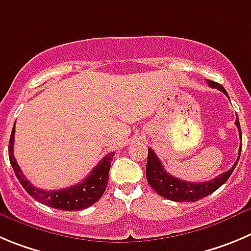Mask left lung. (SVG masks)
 <instances>
[{
  "mask_svg": "<svg viewBox=\"0 0 251 251\" xmlns=\"http://www.w3.org/2000/svg\"><path fill=\"white\" fill-rule=\"evenodd\" d=\"M207 83H209L210 87L218 89L219 91L224 92L227 98H229L226 90L221 86V85H219L218 82L207 80ZM235 125L238 126L239 135H240L241 137V128L238 117H236L235 120ZM240 152L241 146L240 149H239L238 160L235 161V164L232 165V168L230 169V170L225 171V173L220 174L219 176H216L215 179L204 182H189L185 181V180L177 179L175 176L166 173V170H165L164 166H162L161 161H160L159 157L156 156V153L153 152V150L149 149L148 164H146V179H148L149 185H150L160 196H162V198L173 200V201H198L200 199L206 198L207 195H210L211 193L218 190L221 185L226 182V180L229 179L230 175H231L232 171H234V169H235V166L238 165L239 159H240Z\"/></svg>",
  "mask_w": 251,
  "mask_h": 251,
  "instance_id": "left-lung-1",
  "label": "left lung"
}]
</instances>
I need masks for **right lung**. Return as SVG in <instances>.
I'll list each match as a JSON object with an SVG mask.
<instances>
[{
  "instance_id": "obj_1",
  "label": "right lung",
  "mask_w": 251,
  "mask_h": 251,
  "mask_svg": "<svg viewBox=\"0 0 251 251\" xmlns=\"http://www.w3.org/2000/svg\"><path fill=\"white\" fill-rule=\"evenodd\" d=\"M13 140H15V125H13L12 132H11L10 144H8V157L12 165L16 176L25 190L30 194L35 200L40 201L41 204L51 206L53 209L67 210H82L91 206L105 193V189L109 181V171L111 166V160L115 153H109L107 156L103 157L100 162L94 168L89 176L83 181L78 182L71 187L61 189V190H42L38 187L33 186L28 180L25 177L20 169L19 164L16 162L13 156Z\"/></svg>"
}]
</instances>
